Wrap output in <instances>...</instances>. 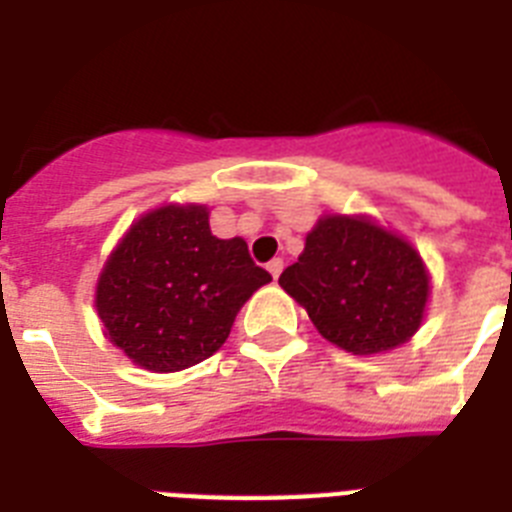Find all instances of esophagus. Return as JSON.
<instances>
[{
	"label": "esophagus",
	"instance_id": "esophagus-1",
	"mask_svg": "<svg viewBox=\"0 0 512 512\" xmlns=\"http://www.w3.org/2000/svg\"><path fill=\"white\" fill-rule=\"evenodd\" d=\"M266 269H269V274H272L274 280H277V277L282 274V269H285V264H282V259H272L269 264H266Z\"/></svg>",
	"mask_w": 512,
	"mask_h": 512
}]
</instances>
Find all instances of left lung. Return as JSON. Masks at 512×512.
<instances>
[{
  "label": "left lung",
  "instance_id": "1",
  "mask_svg": "<svg viewBox=\"0 0 512 512\" xmlns=\"http://www.w3.org/2000/svg\"><path fill=\"white\" fill-rule=\"evenodd\" d=\"M280 285L324 340L353 356L387 353L411 340L432 293L413 243L366 214H322Z\"/></svg>",
  "mask_w": 512,
  "mask_h": 512
}]
</instances>
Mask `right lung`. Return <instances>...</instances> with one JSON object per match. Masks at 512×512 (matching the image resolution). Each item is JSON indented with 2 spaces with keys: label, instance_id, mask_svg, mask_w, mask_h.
Returning <instances> with one entry per match:
<instances>
[{
  "label": "right lung",
  "instance_id": "right-lung-1",
  "mask_svg": "<svg viewBox=\"0 0 512 512\" xmlns=\"http://www.w3.org/2000/svg\"><path fill=\"white\" fill-rule=\"evenodd\" d=\"M269 272L243 238L211 235L204 204H164L135 219L112 248L94 306L104 337L135 366L172 374L214 356Z\"/></svg>",
  "mask_w": 512,
  "mask_h": 512
}]
</instances>
